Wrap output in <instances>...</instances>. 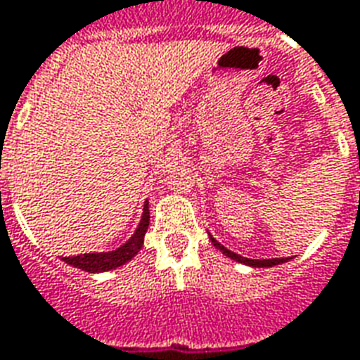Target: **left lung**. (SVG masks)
I'll use <instances>...</instances> for the list:
<instances>
[{
    "instance_id": "left-lung-1",
    "label": "left lung",
    "mask_w": 360,
    "mask_h": 360,
    "mask_svg": "<svg viewBox=\"0 0 360 360\" xmlns=\"http://www.w3.org/2000/svg\"><path fill=\"white\" fill-rule=\"evenodd\" d=\"M209 238H211L212 245L219 249L222 255L230 257L232 261H236V263H241V264H248V266H253V269H269V266H276V264H282V263H288L290 259H248V257H241L238 255V253H234V251H230V249H226L220 241H217L214 238H212L211 234H209Z\"/></svg>"
}]
</instances>
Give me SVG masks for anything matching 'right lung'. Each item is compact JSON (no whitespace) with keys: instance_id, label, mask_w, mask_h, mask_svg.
Here are the masks:
<instances>
[{"instance_id":"1","label":"right lung","mask_w":360,"mask_h":360,"mask_svg":"<svg viewBox=\"0 0 360 360\" xmlns=\"http://www.w3.org/2000/svg\"><path fill=\"white\" fill-rule=\"evenodd\" d=\"M149 226V201L143 203V212H141V219L138 228L134 230L132 238L124 241L120 248L112 249V251H103V253H84V255L76 257H63V261L75 269L86 270L91 274L97 272H107V270H115L126 264L128 261H132L134 257L138 255V251L143 245V238L148 232Z\"/></svg>"}]
</instances>
